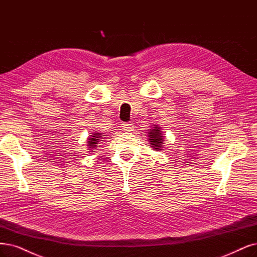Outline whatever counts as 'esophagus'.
<instances>
[{"instance_id": "obj_1", "label": "esophagus", "mask_w": 257, "mask_h": 257, "mask_svg": "<svg viewBox=\"0 0 257 257\" xmlns=\"http://www.w3.org/2000/svg\"><path fill=\"white\" fill-rule=\"evenodd\" d=\"M121 126H122V128L124 130V131H127V132H130V131H133V124L132 123H130V122H123L122 124H121Z\"/></svg>"}]
</instances>
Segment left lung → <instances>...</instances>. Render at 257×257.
Returning a JSON list of instances; mask_svg holds the SVG:
<instances>
[{
  "label": "left lung",
  "instance_id": "8db88e82",
  "mask_svg": "<svg viewBox=\"0 0 257 257\" xmlns=\"http://www.w3.org/2000/svg\"><path fill=\"white\" fill-rule=\"evenodd\" d=\"M149 137H150V144H151L152 148L155 150V151H158V150H162L161 148L163 147V136H162V131L158 126L154 125L152 130H150L149 133Z\"/></svg>",
  "mask_w": 257,
  "mask_h": 257
}]
</instances>
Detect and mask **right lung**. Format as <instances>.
Segmentation results:
<instances>
[{
	"instance_id": "obj_1",
	"label": "right lung",
	"mask_w": 257,
	"mask_h": 257,
	"mask_svg": "<svg viewBox=\"0 0 257 257\" xmlns=\"http://www.w3.org/2000/svg\"><path fill=\"white\" fill-rule=\"evenodd\" d=\"M90 137L92 138H89V141H88V146H89L90 149H93L95 147H98L96 145H98L100 143V138H101V134L100 133H94L93 135H90Z\"/></svg>"
}]
</instances>
